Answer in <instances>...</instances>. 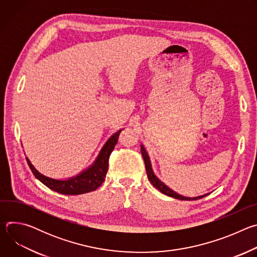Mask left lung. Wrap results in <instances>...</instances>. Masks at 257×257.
<instances>
[{
	"label": "left lung",
	"instance_id": "1",
	"mask_svg": "<svg viewBox=\"0 0 257 257\" xmlns=\"http://www.w3.org/2000/svg\"><path fill=\"white\" fill-rule=\"evenodd\" d=\"M140 148H141V155H142L143 160H144V164H145V169H146V174H148V178L151 181L152 184L158 190H160L162 193H164L165 195H168L170 197H173V198H176V199H180V200H197V199L205 197L206 195L209 194V193H206V194H203V195H200V196H197V197H186V196L180 195L177 192H175L174 190H172L170 187H168L166 184H164V183L155 175V173L153 171V168H152V163H151V160H150V157H149L148 153H146L144 146L142 144H141Z\"/></svg>",
	"mask_w": 257,
	"mask_h": 257
}]
</instances>
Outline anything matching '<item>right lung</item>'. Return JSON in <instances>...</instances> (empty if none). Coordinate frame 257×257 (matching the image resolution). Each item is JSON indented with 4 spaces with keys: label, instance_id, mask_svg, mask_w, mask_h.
<instances>
[{
    "label": "right lung",
    "instance_id": "add662e5",
    "mask_svg": "<svg viewBox=\"0 0 257 257\" xmlns=\"http://www.w3.org/2000/svg\"><path fill=\"white\" fill-rule=\"evenodd\" d=\"M121 131L122 130L120 129L107 139L91 166L80 172L78 175L66 180H58L47 177L33 167L28 158H26V161L35 178L39 179L43 184H45L51 190L65 195H78L94 191L104 181L108 169V158L115 149Z\"/></svg>",
    "mask_w": 257,
    "mask_h": 257
}]
</instances>
